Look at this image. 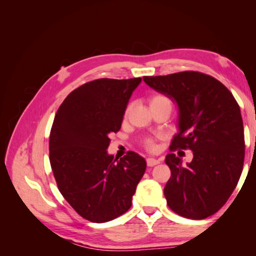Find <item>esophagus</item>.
<instances>
[{"mask_svg": "<svg viewBox=\"0 0 256 256\" xmlns=\"http://www.w3.org/2000/svg\"><path fill=\"white\" fill-rule=\"evenodd\" d=\"M146 162H147V166H154L159 164L160 160L157 159V158H147Z\"/></svg>", "mask_w": 256, "mask_h": 256, "instance_id": "34e87169", "label": "esophagus"}]
</instances>
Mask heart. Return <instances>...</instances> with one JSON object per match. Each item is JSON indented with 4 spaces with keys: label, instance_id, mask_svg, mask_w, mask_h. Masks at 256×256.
<instances>
[{
    "label": "heart",
    "instance_id": "b5f03b06",
    "mask_svg": "<svg viewBox=\"0 0 256 256\" xmlns=\"http://www.w3.org/2000/svg\"><path fill=\"white\" fill-rule=\"evenodd\" d=\"M159 102H168V99L166 97L162 96V95H154L150 99V104H159ZM146 146H147V148H150V150H154V147H156L154 140H147L146 141Z\"/></svg>",
    "mask_w": 256,
    "mask_h": 256
}]
</instances>
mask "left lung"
Instances as JSON below:
<instances>
[{
  "label": "left lung",
  "mask_w": 256,
  "mask_h": 256,
  "mask_svg": "<svg viewBox=\"0 0 256 256\" xmlns=\"http://www.w3.org/2000/svg\"><path fill=\"white\" fill-rule=\"evenodd\" d=\"M150 88L178 108V132L171 150L190 148L186 166L166 157L171 178L164 187L168 207L189 219H205L226 204L236 188L244 160V122L232 92L210 76L184 72L143 76Z\"/></svg>",
  "instance_id": "1"
}]
</instances>
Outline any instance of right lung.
<instances>
[{"label":"right lung","instance_id":"1","mask_svg":"<svg viewBox=\"0 0 256 256\" xmlns=\"http://www.w3.org/2000/svg\"><path fill=\"white\" fill-rule=\"evenodd\" d=\"M141 78L98 79L72 90L60 104L50 134V164L62 196L84 219L102 223L131 207L146 170L134 152L120 160L108 152L110 134Z\"/></svg>","mask_w":256,"mask_h":256}]
</instances>
